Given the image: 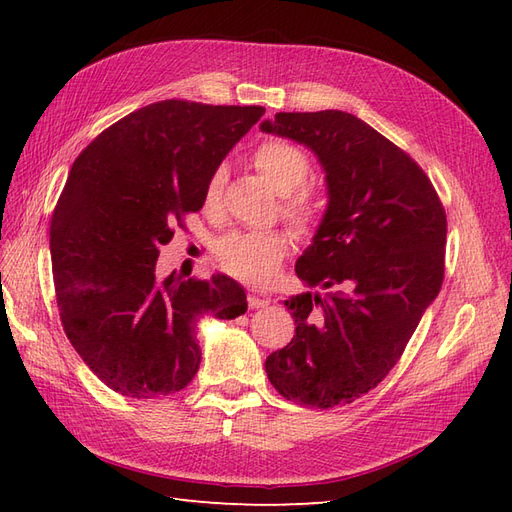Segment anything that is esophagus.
<instances>
[{
    "instance_id": "1",
    "label": "esophagus",
    "mask_w": 512,
    "mask_h": 512,
    "mask_svg": "<svg viewBox=\"0 0 512 512\" xmlns=\"http://www.w3.org/2000/svg\"><path fill=\"white\" fill-rule=\"evenodd\" d=\"M247 303H250V307H267L271 303V294L262 288H250V292H247Z\"/></svg>"
}]
</instances>
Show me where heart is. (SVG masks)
Returning a JSON list of instances; mask_svg holds the SVG:
<instances>
[{"instance_id":"1","label":"heart","mask_w":512,"mask_h":512,"mask_svg":"<svg viewBox=\"0 0 512 512\" xmlns=\"http://www.w3.org/2000/svg\"><path fill=\"white\" fill-rule=\"evenodd\" d=\"M252 162L275 192L288 194L284 200L286 218L299 228H312L320 218V203L316 194L299 190L312 170L307 153L282 138H269L256 147ZM224 183L226 170L215 168L205 185V211L220 207ZM288 247L290 239L282 230H243L224 237L215 254L220 265L239 280L267 282L280 269Z\"/></svg>"}]
</instances>
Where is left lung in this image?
Here are the masks:
<instances>
[{"label":"left lung","instance_id":"1","mask_svg":"<svg viewBox=\"0 0 512 512\" xmlns=\"http://www.w3.org/2000/svg\"><path fill=\"white\" fill-rule=\"evenodd\" d=\"M260 130L316 153L329 203L284 301L290 344L267 356L275 391L309 408L352 404L395 367L444 280L446 213L406 151L344 111L277 113Z\"/></svg>","mask_w":512,"mask_h":512}]
</instances>
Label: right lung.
Listing matches in <instances>:
<instances>
[{"instance_id": "add662e5", "label": "right lung", "mask_w": 512, "mask_h": 512, "mask_svg": "<svg viewBox=\"0 0 512 512\" xmlns=\"http://www.w3.org/2000/svg\"><path fill=\"white\" fill-rule=\"evenodd\" d=\"M262 115L164 100L119 119L74 160L51 218L55 294L70 344L108 389L138 399L185 389L200 365V316L245 314V290L228 275L160 280L156 262Z\"/></svg>"}]
</instances>
